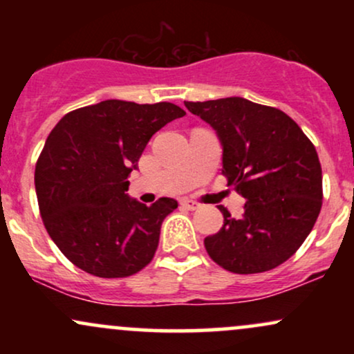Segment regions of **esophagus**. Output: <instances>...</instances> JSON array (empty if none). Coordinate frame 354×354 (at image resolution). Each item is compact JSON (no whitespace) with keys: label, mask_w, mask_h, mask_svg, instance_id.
<instances>
[{"label":"esophagus","mask_w":354,"mask_h":354,"mask_svg":"<svg viewBox=\"0 0 354 354\" xmlns=\"http://www.w3.org/2000/svg\"><path fill=\"white\" fill-rule=\"evenodd\" d=\"M180 205L183 206V208H186V209H189V211H194V209L200 208V203H196V201H193V200H188V198L181 200Z\"/></svg>","instance_id":"esophagus-1"}]
</instances>
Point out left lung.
<instances>
[{
  "label": "left lung",
  "mask_w": 354,
  "mask_h": 354,
  "mask_svg": "<svg viewBox=\"0 0 354 354\" xmlns=\"http://www.w3.org/2000/svg\"><path fill=\"white\" fill-rule=\"evenodd\" d=\"M185 106L216 131L223 176L246 200L239 219L219 206L221 230L205 238L209 258L238 274L279 266L311 233L323 203L315 146L281 109L239 96Z\"/></svg>",
  "instance_id": "left-lung-1"
}]
</instances>
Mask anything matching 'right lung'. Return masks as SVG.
Returning <instances> with one entry per match:
<instances>
[{
	"mask_svg": "<svg viewBox=\"0 0 354 354\" xmlns=\"http://www.w3.org/2000/svg\"><path fill=\"white\" fill-rule=\"evenodd\" d=\"M185 115L173 103L106 100L53 128L36 163V196L44 228L73 265L126 278L151 263L163 219L178 203L133 200L128 176L154 133Z\"/></svg>",
	"mask_w": 354,
	"mask_h": 354,
	"instance_id": "right-lung-1",
	"label": "right lung"
}]
</instances>
